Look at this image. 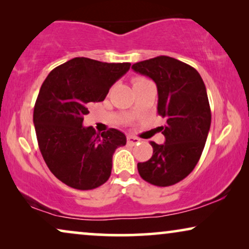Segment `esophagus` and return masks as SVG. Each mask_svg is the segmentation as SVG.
Here are the masks:
<instances>
[{"mask_svg": "<svg viewBox=\"0 0 249 249\" xmlns=\"http://www.w3.org/2000/svg\"><path fill=\"white\" fill-rule=\"evenodd\" d=\"M127 142H128V144H130V145H136L139 142V139L137 137H135V136L129 135L127 137Z\"/></svg>", "mask_w": 249, "mask_h": 249, "instance_id": "34e87169", "label": "esophagus"}]
</instances>
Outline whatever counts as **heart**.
<instances>
[{
	"label": "heart",
	"mask_w": 249,
	"mask_h": 249,
	"mask_svg": "<svg viewBox=\"0 0 249 249\" xmlns=\"http://www.w3.org/2000/svg\"><path fill=\"white\" fill-rule=\"evenodd\" d=\"M146 79H142V78H136L134 79V85L135 84H139V83H142V81H145Z\"/></svg>",
	"instance_id": "heart-1"
}]
</instances>
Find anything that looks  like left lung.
Instances as JSON below:
<instances>
[{"label": "left lung", "mask_w": 249, "mask_h": 249, "mask_svg": "<svg viewBox=\"0 0 249 249\" xmlns=\"http://www.w3.org/2000/svg\"><path fill=\"white\" fill-rule=\"evenodd\" d=\"M131 69L154 80L158 112L165 118L162 145L151 142L153 155L138 163L139 175L154 186L181 181L199 161L211 127V108L205 85L196 69L161 55L132 64Z\"/></svg>", "instance_id": "8db88e82"}]
</instances>
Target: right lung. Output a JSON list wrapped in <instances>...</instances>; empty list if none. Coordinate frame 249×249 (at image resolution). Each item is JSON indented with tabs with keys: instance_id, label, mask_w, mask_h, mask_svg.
Returning a JSON list of instances; mask_svg holds the SVG:
<instances>
[{
	"instance_id": "1",
	"label": "right lung",
	"mask_w": 249,
	"mask_h": 249,
	"mask_svg": "<svg viewBox=\"0 0 249 249\" xmlns=\"http://www.w3.org/2000/svg\"><path fill=\"white\" fill-rule=\"evenodd\" d=\"M130 66L74 57L44 80L34 107L37 142L51 172L67 186L89 190L110 178L112 156L127 138L113 128L100 135L83 121Z\"/></svg>"
}]
</instances>
